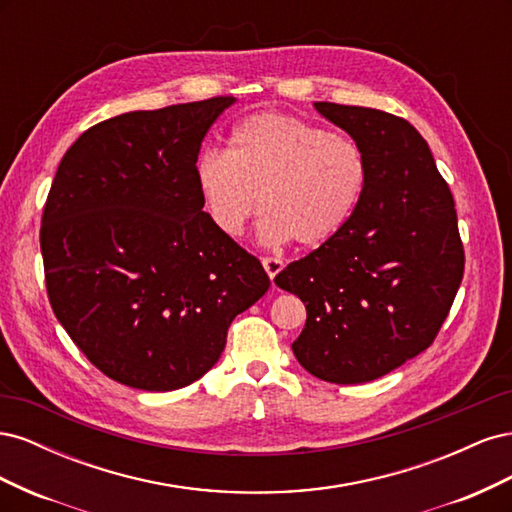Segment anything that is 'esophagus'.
Masks as SVG:
<instances>
[{
    "instance_id": "esophagus-1",
    "label": "esophagus",
    "mask_w": 512,
    "mask_h": 512,
    "mask_svg": "<svg viewBox=\"0 0 512 512\" xmlns=\"http://www.w3.org/2000/svg\"><path fill=\"white\" fill-rule=\"evenodd\" d=\"M262 267H265V271H267V275H269V280L273 282L275 275L284 269V262L277 260V258H262Z\"/></svg>"
}]
</instances>
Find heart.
<instances>
[{
    "mask_svg": "<svg viewBox=\"0 0 512 512\" xmlns=\"http://www.w3.org/2000/svg\"><path fill=\"white\" fill-rule=\"evenodd\" d=\"M365 158L348 136L299 117L258 113L230 132L228 153L196 158L200 205L220 235L239 239L256 218L267 245L318 247L346 226L365 188Z\"/></svg>",
    "mask_w": 512,
    "mask_h": 512,
    "instance_id": "heart-1",
    "label": "heart"
}]
</instances>
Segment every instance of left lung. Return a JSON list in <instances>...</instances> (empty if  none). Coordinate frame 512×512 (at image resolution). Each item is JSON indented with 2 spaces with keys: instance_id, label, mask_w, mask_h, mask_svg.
<instances>
[{
  "instance_id": "8db88e82",
  "label": "left lung",
  "mask_w": 512,
  "mask_h": 512,
  "mask_svg": "<svg viewBox=\"0 0 512 512\" xmlns=\"http://www.w3.org/2000/svg\"><path fill=\"white\" fill-rule=\"evenodd\" d=\"M365 158V188L346 226L275 284L305 303L292 352L335 384L382 378L438 335L463 277L451 190L425 138L376 108L314 102Z\"/></svg>"
}]
</instances>
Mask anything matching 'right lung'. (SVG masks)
Here are the masks:
<instances>
[{"label":"right lung","mask_w":512,"mask_h":512,"mask_svg":"<svg viewBox=\"0 0 512 512\" xmlns=\"http://www.w3.org/2000/svg\"><path fill=\"white\" fill-rule=\"evenodd\" d=\"M235 98L132 111L83 132L46 198L40 250L53 312L102 374L175 391L218 363L237 314L269 290L213 228L194 164Z\"/></svg>","instance_id":"right-lung-1"}]
</instances>
